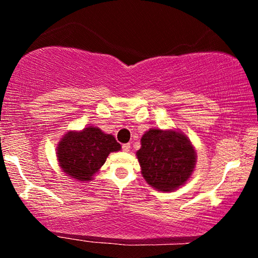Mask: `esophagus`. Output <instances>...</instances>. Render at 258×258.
<instances>
[{"label":"esophagus","instance_id":"1","mask_svg":"<svg viewBox=\"0 0 258 258\" xmlns=\"http://www.w3.org/2000/svg\"><path fill=\"white\" fill-rule=\"evenodd\" d=\"M130 148H131V145L130 143H125V145H123L121 146V149H123V151H130Z\"/></svg>","mask_w":258,"mask_h":258}]
</instances>
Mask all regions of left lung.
I'll list each match as a JSON object with an SVG mask.
<instances>
[{
  "label": "left lung",
  "instance_id": "left-lung-1",
  "mask_svg": "<svg viewBox=\"0 0 258 258\" xmlns=\"http://www.w3.org/2000/svg\"><path fill=\"white\" fill-rule=\"evenodd\" d=\"M137 156L145 180L163 192L184 184L196 164L194 147L185 135L175 131L149 130L141 139Z\"/></svg>",
  "mask_w": 258,
  "mask_h": 258
}]
</instances>
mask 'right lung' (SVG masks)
I'll return each instance as SVG.
<instances>
[{"label": "right lung", "instance_id": "right-lung-1", "mask_svg": "<svg viewBox=\"0 0 258 258\" xmlns=\"http://www.w3.org/2000/svg\"><path fill=\"white\" fill-rule=\"evenodd\" d=\"M120 150L111 134L94 126L81 132H68L58 145V160L62 171L78 181H90L106 163L108 155Z\"/></svg>", "mask_w": 258, "mask_h": 258}]
</instances>
